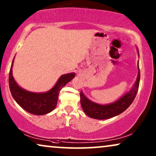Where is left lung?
I'll return each mask as SVG.
<instances>
[{"label":"left lung","instance_id":"obj_1","mask_svg":"<svg viewBox=\"0 0 156 156\" xmlns=\"http://www.w3.org/2000/svg\"><path fill=\"white\" fill-rule=\"evenodd\" d=\"M137 50L138 56H139L138 48ZM138 76L132 89L129 92H127L123 97H121L120 99L113 102V103L106 104V105L95 103V102L91 101L88 98L85 97L82 91H81L80 102L82 109L85 114L92 119L103 120V119H107L116 116L124 112L126 109H127L135 99L138 90V87H139L140 69L139 67H138Z\"/></svg>","mask_w":156,"mask_h":156}]
</instances>
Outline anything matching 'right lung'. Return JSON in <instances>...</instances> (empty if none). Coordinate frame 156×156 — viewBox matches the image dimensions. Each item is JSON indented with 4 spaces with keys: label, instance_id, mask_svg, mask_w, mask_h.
<instances>
[{
    "label": "right lung",
    "instance_id": "add662e5",
    "mask_svg": "<svg viewBox=\"0 0 156 156\" xmlns=\"http://www.w3.org/2000/svg\"><path fill=\"white\" fill-rule=\"evenodd\" d=\"M12 59L9 73V87L11 94L17 103L26 112L35 115L48 114L56 107L59 91L68 82L74 77L75 74L62 75L56 84L50 90L44 93H34L25 90L17 84L12 76Z\"/></svg>",
    "mask_w": 156,
    "mask_h": 156
}]
</instances>
